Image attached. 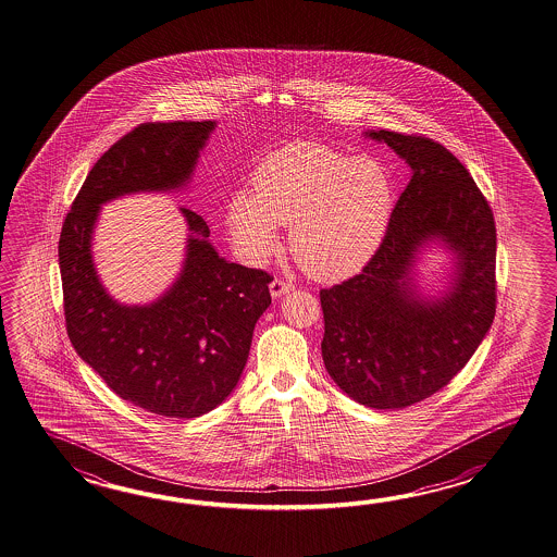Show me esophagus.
Listing matches in <instances>:
<instances>
[{
    "instance_id": "1",
    "label": "esophagus",
    "mask_w": 557,
    "mask_h": 557,
    "mask_svg": "<svg viewBox=\"0 0 557 557\" xmlns=\"http://www.w3.org/2000/svg\"><path fill=\"white\" fill-rule=\"evenodd\" d=\"M293 288H295V284L288 283V281H284V278H274L273 283H271V295H273L274 298H278V296L290 293Z\"/></svg>"
}]
</instances>
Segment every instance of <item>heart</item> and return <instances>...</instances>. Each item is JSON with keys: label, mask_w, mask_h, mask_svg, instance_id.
<instances>
[{"label": "heart", "mask_w": 557, "mask_h": 557, "mask_svg": "<svg viewBox=\"0 0 557 557\" xmlns=\"http://www.w3.org/2000/svg\"><path fill=\"white\" fill-rule=\"evenodd\" d=\"M386 169L320 143H293L269 154L238 190L226 226L240 259L261 264L278 249L276 225L290 228L298 267L319 281L358 273L379 249L392 213Z\"/></svg>", "instance_id": "obj_1"}]
</instances>
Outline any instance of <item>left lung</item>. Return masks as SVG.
Returning <instances> with one entry per match:
<instances>
[{
	"label": "left lung",
	"instance_id": "left-lung-1",
	"mask_svg": "<svg viewBox=\"0 0 557 557\" xmlns=\"http://www.w3.org/2000/svg\"><path fill=\"white\" fill-rule=\"evenodd\" d=\"M412 166L386 235L360 273L320 290L322 360L356 403L406 408L442 391L466 367L496 314V223L468 169L418 133H368ZM444 237L457 250V283L420 301L409 274L417 247Z\"/></svg>",
	"mask_w": 557,
	"mask_h": 557
}]
</instances>
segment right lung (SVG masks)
Here are the masks:
<instances>
[{
  "mask_svg": "<svg viewBox=\"0 0 557 557\" xmlns=\"http://www.w3.org/2000/svg\"><path fill=\"white\" fill-rule=\"evenodd\" d=\"M213 121L141 123L97 159L63 221L60 269L65 326L77 355L119 398L166 418L207 414L237 386L273 276L216 255L201 214L189 223L177 283L149 307L107 295L91 261L99 205L137 190L181 187Z\"/></svg>",
  "mask_w": 557,
  "mask_h": 557,
  "instance_id": "obj_1",
  "label": "right lung"
}]
</instances>
